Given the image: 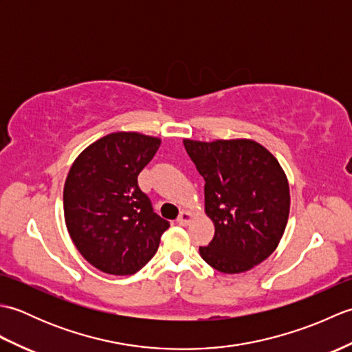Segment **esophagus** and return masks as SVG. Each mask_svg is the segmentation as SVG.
I'll list each match as a JSON object with an SVG mask.
<instances>
[{
    "label": "esophagus",
    "instance_id": "34e87169",
    "mask_svg": "<svg viewBox=\"0 0 352 352\" xmlns=\"http://www.w3.org/2000/svg\"><path fill=\"white\" fill-rule=\"evenodd\" d=\"M192 219H193V214H192L190 212H188V210H183V212L180 213V216H178L177 222L180 223V226L186 227V226H189V223L192 222Z\"/></svg>",
    "mask_w": 352,
    "mask_h": 352
}]
</instances>
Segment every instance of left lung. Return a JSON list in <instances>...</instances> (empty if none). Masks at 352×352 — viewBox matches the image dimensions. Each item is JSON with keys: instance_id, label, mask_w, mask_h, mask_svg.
<instances>
[{"instance_id": "obj_1", "label": "left lung", "mask_w": 352, "mask_h": 352, "mask_svg": "<svg viewBox=\"0 0 352 352\" xmlns=\"http://www.w3.org/2000/svg\"><path fill=\"white\" fill-rule=\"evenodd\" d=\"M203 175L206 214L214 226L208 246H199L207 265L241 274L276 250L287 226L290 190L278 160L252 139H183Z\"/></svg>"}]
</instances>
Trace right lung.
<instances>
[{"label": "right lung", "mask_w": 352, "mask_h": 352, "mask_svg": "<svg viewBox=\"0 0 352 352\" xmlns=\"http://www.w3.org/2000/svg\"><path fill=\"white\" fill-rule=\"evenodd\" d=\"M160 138L115 131L74 160L63 188L65 223L74 245L94 267L133 275L154 257L169 222L153 212L138 175Z\"/></svg>", "instance_id": "add662e5"}]
</instances>
